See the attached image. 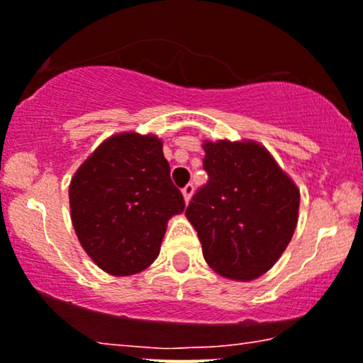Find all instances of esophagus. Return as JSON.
Wrapping results in <instances>:
<instances>
[{
	"mask_svg": "<svg viewBox=\"0 0 363 363\" xmlns=\"http://www.w3.org/2000/svg\"><path fill=\"white\" fill-rule=\"evenodd\" d=\"M193 191H195V186H193L191 182H189V184H186L184 188H182V195H184V200H186V202H188V200L191 199Z\"/></svg>",
	"mask_w": 363,
	"mask_h": 363,
	"instance_id": "1",
	"label": "esophagus"
}]
</instances>
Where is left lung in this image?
<instances>
[{
  "label": "left lung",
  "mask_w": 363,
  "mask_h": 363,
  "mask_svg": "<svg viewBox=\"0 0 363 363\" xmlns=\"http://www.w3.org/2000/svg\"><path fill=\"white\" fill-rule=\"evenodd\" d=\"M209 179L186 209L206 262L221 277L253 280L289 245L300 191L264 147L253 142H206Z\"/></svg>",
  "instance_id": "obj_1"
}]
</instances>
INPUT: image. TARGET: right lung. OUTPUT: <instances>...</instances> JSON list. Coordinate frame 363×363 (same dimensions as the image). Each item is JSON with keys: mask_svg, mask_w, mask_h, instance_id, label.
<instances>
[{"mask_svg": "<svg viewBox=\"0 0 363 363\" xmlns=\"http://www.w3.org/2000/svg\"><path fill=\"white\" fill-rule=\"evenodd\" d=\"M69 200L84 252L117 277L150 266L167 221L184 211L161 140L136 133L111 136L88 157L70 181Z\"/></svg>", "mask_w": 363, "mask_h": 363, "instance_id": "obj_1", "label": "right lung"}]
</instances>
